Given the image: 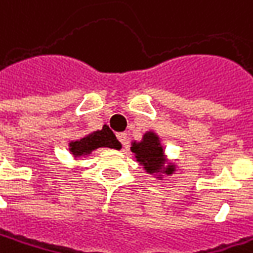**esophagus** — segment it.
<instances>
[{
    "label": "esophagus",
    "instance_id": "34e87169",
    "mask_svg": "<svg viewBox=\"0 0 253 253\" xmlns=\"http://www.w3.org/2000/svg\"><path fill=\"white\" fill-rule=\"evenodd\" d=\"M118 140L120 143L123 144L125 147L127 145V141H128V137H127V133H118Z\"/></svg>",
    "mask_w": 253,
    "mask_h": 253
}]
</instances>
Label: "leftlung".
Listing matches in <instances>:
<instances>
[{
	"instance_id": "obj_1",
	"label": "left lung",
	"mask_w": 253,
	"mask_h": 253,
	"mask_svg": "<svg viewBox=\"0 0 253 253\" xmlns=\"http://www.w3.org/2000/svg\"><path fill=\"white\" fill-rule=\"evenodd\" d=\"M130 150L131 153H134L135 160L143 167L144 170L160 180L165 175L168 176L176 172V164L168 161L161 138L153 130L144 133L140 141H131Z\"/></svg>"
}]
</instances>
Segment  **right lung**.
<instances>
[{"label":"right lung","mask_w":253,"mask_h":253,"mask_svg":"<svg viewBox=\"0 0 253 253\" xmlns=\"http://www.w3.org/2000/svg\"><path fill=\"white\" fill-rule=\"evenodd\" d=\"M98 148H113L120 150L122 144L113 134L109 126L102 127L100 130H95L88 134H85L78 140H73L68 143V151L74 157V160L86 158Z\"/></svg>","instance_id":"obj_1"}]
</instances>
